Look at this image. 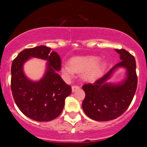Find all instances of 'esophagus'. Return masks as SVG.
<instances>
[{
    "label": "esophagus",
    "mask_w": 147,
    "mask_h": 147,
    "mask_svg": "<svg viewBox=\"0 0 147 147\" xmlns=\"http://www.w3.org/2000/svg\"><path fill=\"white\" fill-rule=\"evenodd\" d=\"M72 92H74L75 90H78L79 88H80V87L77 86V85H73L72 86Z\"/></svg>",
    "instance_id": "1"
}]
</instances>
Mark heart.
Masks as SVG:
<instances>
[{"label": "heart", "instance_id": "1", "mask_svg": "<svg viewBox=\"0 0 147 147\" xmlns=\"http://www.w3.org/2000/svg\"><path fill=\"white\" fill-rule=\"evenodd\" d=\"M100 59L96 56L74 57L71 59L70 64L62 65L61 71L67 79H71L75 72L82 73L83 80L93 82L102 76L107 67L106 63L100 62Z\"/></svg>", "mask_w": 147, "mask_h": 147}]
</instances>
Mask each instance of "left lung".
Returning a JSON list of instances; mask_svg holds the SVG:
<instances>
[{
	"instance_id": "obj_1",
	"label": "left lung",
	"mask_w": 147,
	"mask_h": 147,
	"mask_svg": "<svg viewBox=\"0 0 147 147\" xmlns=\"http://www.w3.org/2000/svg\"><path fill=\"white\" fill-rule=\"evenodd\" d=\"M115 51L119 54L121 61L93 84L82 86L85 93L83 110L93 120L107 121L118 118L129 107L136 93L138 84L136 59L124 49ZM119 67L126 69L125 79L118 84L107 83Z\"/></svg>"
}]
</instances>
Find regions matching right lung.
<instances>
[{
  "label": "right lung",
  "instance_id": "obj_1",
  "mask_svg": "<svg viewBox=\"0 0 147 147\" xmlns=\"http://www.w3.org/2000/svg\"><path fill=\"white\" fill-rule=\"evenodd\" d=\"M32 57L47 61L44 77L37 82L30 80L23 71V64ZM61 70V59L51 48L40 45L26 49L12 62L11 88L17 106L27 117L37 121H50L58 117L65 105V99L71 93L57 74Z\"/></svg>",
  "mask_w": 147,
  "mask_h": 147
}]
</instances>
